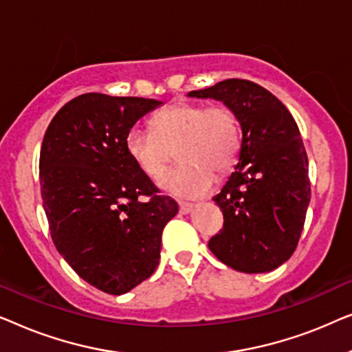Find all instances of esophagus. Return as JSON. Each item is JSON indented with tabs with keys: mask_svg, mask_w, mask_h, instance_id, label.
<instances>
[{
	"mask_svg": "<svg viewBox=\"0 0 352 352\" xmlns=\"http://www.w3.org/2000/svg\"><path fill=\"white\" fill-rule=\"evenodd\" d=\"M192 208H194V205H192V204H186V201H179V213H181V214L190 213Z\"/></svg>",
	"mask_w": 352,
	"mask_h": 352,
	"instance_id": "obj_1",
	"label": "esophagus"
}]
</instances>
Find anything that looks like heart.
<instances>
[{"instance_id": "heart-1", "label": "heart", "mask_w": 352, "mask_h": 352, "mask_svg": "<svg viewBox=\"0 0 352 352\" xmlns=\"http://www.w3.org/2000/svg\"><path fill=\"white\" fill-rule=\"evenodd\" d=\"M152 131L134 126L126 134V151L139 170L158 179L176 157L162 187L177 197L197 199L213 189L214 171H228L242 147L235 110L226 104L176 102L153 115Z\"/></svg>"}]
</instances>
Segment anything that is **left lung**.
Returning <instances> with one entry per match:
<instances>
[{
    "mask_svg": "<svg viewBox=\"0 0 352 352\" xmlns=\"http://www.w3.org/2000/svg\"><path fill=\"white\" fill-rule=\"evenodd\" d=\"M187 96L230 105L242 128L235 171L213 197L224 226L208 248L235 271H274L295 252L311 200L298 124L276 96L248 80L229 78Z\"/></svg>",
    "mask_w": 352,
    "mask_h": 352,
    "instance_id": "8db88e82",
    "label": "left lung"
}]
</instances>
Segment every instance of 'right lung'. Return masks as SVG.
<instances>
[{"instance_id":"1","label":"right lung","mask_w":352,"mask_h":352,"mask_svg":"<svg viewBox=\"0 0 352 352\" xmlns=\"http://www.w3.org/2000/svg\"><path fill=\"white\" fill-rule=\"evenodd\" d=\"M162 102L86 93L51 120L40 184L52 242L78 276L123 295L153 274L162 232L177 213L126 151V134ZM148 196L147 202L138 197Z\"/></svg>"}]
</instances>
